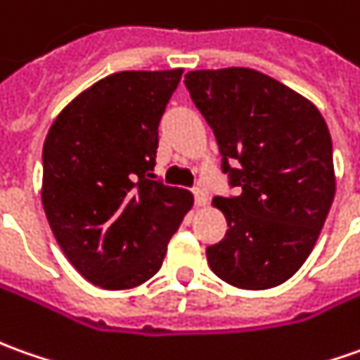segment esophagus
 I'll list each match as a JSON object with an SVG mask.
<instances>
[{
    "label": "esophagus",
    "mask_w": 360,
    "mask_h": 360,
    "mask_svg": "<svg viewBox=\"0 0 360 360\" xmlns=\"http://www.w3.org/2000/svg\"><path fill=\"white\" fill-rule=\"evenodd\" d=\"M193 197H195V205H197V207H205L207 200H209L207 191L200 189V187H195V189H193Z\"/></svg>",
    "instance_id": "esophagus-1"
}]
</instances>
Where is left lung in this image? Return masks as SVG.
Wrapping results in <instances>:
<instances>
[{
	"instance_id": "left-lung-1",
	"label": "left lung",
	"mask_w": 360,
	"mask_h": 360,
	"mask_svg": "<svg viewBox=\"0 0 360 360\" xmlns=\"http://www.w3.org/2000/svg\"><path fill=\"white\" fill-rule=\"evenodd\" d=\"M236 195L214 197L229 231L211 270L242 290L276 288L302 268L335 197L333 143L309 100L252 68L185 75Z\"/></svg>"
}]
</instances>
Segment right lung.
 <instances>
[{
	"label": "right lung",
	"mask_w": 360,
	"mask_h": 360,
	"mask_svg": "<svg viewBox=\"0 0 360 360\" xmlns=\"http://www.w3.org/2000/svg\"><path fill=\"white\" fill-rule=\"evenodd\" d=\"M183 68L124 70L78 94L43 146V207L68 262L104 290L160 272L193 195L151 173Z\"/></svg>",
	"instance_id": "add662e5"
}]
</instances>
